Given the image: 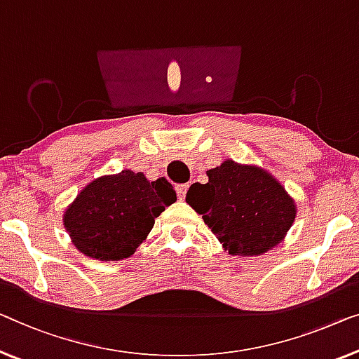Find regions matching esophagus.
<instances>
[{"instance_id": "1", "label": "esophagus", "mask_w": 359, "mask_h": 359, "mask_svg": "<svg viewBox=\"0 0 359 359\" xmlns=\"http://www.w3.org/2000/svg\"><path fill=\"white\" fill-rule=\"evenodd\" d=\"M187 190H189V185H177L175 187V191H177V196H179V200H185V196H187Z\"/></svg>"}]
</instances>
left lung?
Returning <instances> with one entry per match:
<instances>
[{"label":"left lung","mask_w":359,"mask_h":359,"mask_svg":"<svg viewBox=\"0 0 359 359\" xmlns=\"http://www.w3.org/2000/svg\"><path fill=\"white\" fill-rule=\"evenodd\" d=\"M185 201L231 255L256 256L276 247L295 221V203L266 170L232 159L208 170Z\"/></svg>","instance_id":"left-lung-1"}]
</instances>
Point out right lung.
<instances>
[{
	"label": "right lung",
	"mask_w": 359,
	"mask_h": 359,
	"mask_svg": "<svg viewBox=\"0 0 359 359\" xmlns=\"http://www.w3.org/2000/svg\"><path fill=\"white\" fill-rule=\"evenodd\" d=\"M175 200L164 177L149 182L143 172L126 169L85 187L66 210L64 227L85 256L119 261L135 253L154 219Z\"/></svg>",
	"instance_id": "right-lung-1"
}]
</instances>
